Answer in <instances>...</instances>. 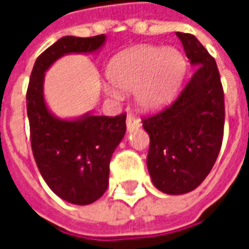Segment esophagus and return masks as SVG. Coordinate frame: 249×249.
<instances>
[{"instance_id": "34e87169", "label": "esophagus", "mask_w": 249, "mask_h": 249, "mask_svg": "<svg viewBox=\"0 0 249 249\" xmlns=\"http://www.w3.org/2000/svg\"><path fill=\"white\" fill-rule=\"evenodd\" d=\"M140 120L137 119L135 114H128V117H126V128H128V130L137 129V128H140Z\"/></svg>"}]
</instances>
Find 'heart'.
I'll return each instance as SVG.
<instances>
[{
    "label": "heart",
    "mask_w": 249,
    "mask_h": 249,
    "mask_svg": "<svg viewBox=\"0 0 249 249\" xmlns=\"http://www.w3.org/2000/svg\"><path fill=\"white\" fill-rule=\"evenodd\" d=\"M185 71L183 54L175 48L137 46L114 57L108 65V78L114 86L135 92L141 108H162L175 96ZM107 92L119 97L120 92L108 85Z\"/></svg>",
    "instance_id": "obj_1"
}]
</instances>
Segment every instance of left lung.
Here are the masks:
<instances>
[{"instance_id":"left-lung-1","label":"left lung","mask_w":249,"mask_h":249,"mask_svg":"<svg viewBox=\"0 0 249 249\" xmlns=\"http://www.w3.org/2000/svg\"><path fill=\"white\" fill-rule=\"evenodd\" d=\"M193 76L178 98L142 119L151 144L146 165L153 185L168 195L197 188L219 156L224 136V92L214 58L189 33H176Z\"/></svg>"}]
</instances>
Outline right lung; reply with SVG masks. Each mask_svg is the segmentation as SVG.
<instances>
[{
	"instance_id": "right-lung-1",
	"label": "right lung",
	"mask_w": 249,
	"mask_h": 249,
	"mask_svg": "<svg viewBox=\"0 0 249 249\" xmlns=\"http://www.w3.org/2000/svg\"><path fill=\"white\" fill-rule=\"evenodd\" d=\"M104 42V35L60 38L37 57L26 90L30 144L38 171L58 197L77 205L94 203L107 191L109 162L125 135L126 114L57 119L44 100V76L64 54L92 53Z\"/></svg>"
}]
</instances>
